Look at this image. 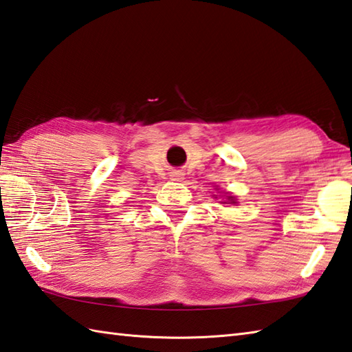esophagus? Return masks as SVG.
<instances>
[{
	"instance_id": "esophagus-1",
	"label": "esophagus",
	"mask_w": 352,
	"mask_h": 352,
	"mask_svg": "<svg viewBox=\"0 0 352 352\" xmlns=\"http://www.w3.org/2000/svg\"><path fill=\"white\" fill-rule=\"evenodd\" d=\"M170 178H173L174 179V182H183V174L182 173H179V170H175V173H173V174H170Z\"/></svg>"
}]
</instances>
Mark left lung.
<instances>
[{
    "mask_svg": "<svg viewBox=\"0 0 352 352\" xmlns=\"http://www.w3.org/2000/svg\"><path fill=\"white\" fill-rule=\"evenodd\" d=\"M226 199H228V202H223V204H235L234 196H226Z\"/></svg>",
    "mask_w": 352,
    "mask_h": 352,
    "instance_id": "8db88e82",
    "label": "left lung"
}]
</instances>
